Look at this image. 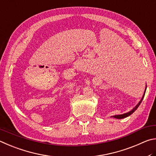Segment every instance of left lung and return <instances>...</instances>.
<instances>
[{
    "label": "left lung",
    "mask_w": 156,
    "mask_h": 156,
    "mask_svg": "<svg viewBox=\"0 0 156 156\" xmlns=\"http://www.w3.org/2000/svg\"><path fill=\"white\" fill-rule=\"evenodd\" d=\"M146 89H147V86H146L145 91H146ZM145 91H144V94H143V98H142V99L140 101V102H139V103H138V105H136V107H135L134 108H133L132 111H130V112H127V113H125V114H120V115H115V116H113L114 118H115V119H124V118H126V117H127V116H130L131 114H133V112H135L136 110H137V108L139 107V105H140V103H141V102H142V101H143V98H144V94H145Z\"/></svg>",
    "instance_id": "obj_1"
}]
</instances>
